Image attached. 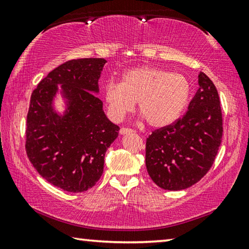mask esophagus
I'll return each instance as SVG.
<instances>
[{
    "instance_id": "esophagus-1",
    "label": "esophagus",
    "mask_w": 249,
    "mask_h": 249,
    "mask_svg": "<svg viewBox=\"0 0 249 249\" xmlns=\"http://www.w3.org/2000/svg\"><path fill=\"white\" fill-rule=\"evenodd\" d=\"M120 133H121L122 135H124V134L135 133V130H134V129H132V128H127V127H122V128L120 129Z\"/></svg>"
}]
</instances>
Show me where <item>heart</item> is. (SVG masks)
Instances as JSON below:
<instances>
[{
  "label": "heart",
  "instance_id": "heart-1",
  "mask_svg": "<svg viewBox=\"0 0 249 249\" xmlns=\"http://www.w3.org/2000/svg\"><path fill=\"white\" fill-rule=\"evenodd\" d=\"M190 82L183 74L157 67H140L122 74L121 82H107L104 100L115 119L132 111L138 112L147 124L162 127L175 122L187 107Z\"/></svg>",
  "mask_w": 249,
  "mask_h": 249
}]
</instances>
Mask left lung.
Listing matches in <instances>:
<instances>
[{
    "label": "left lung",
    "mask_w": 249,
    "mask_h": 249,
    "mask_svg": "<svg viewBox=\"0 0 249 249\" xmlns=\"http://www.w3.org/2000/svg\"><path fill=\"white\" fill-rule=\"evenodd\" d=\"M199 87L183 116L155 129L146 141L147 171L165 190H183L200 181L220 148L223 119L217 90L203 72Z\"/></svg>",
    "instance_id": "obj_1"
}]
</instances>
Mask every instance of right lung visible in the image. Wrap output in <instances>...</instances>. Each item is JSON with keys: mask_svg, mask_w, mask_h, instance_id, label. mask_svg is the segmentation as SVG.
I'll return each instance as SVG.
<instances>
[{"mask_svg": "<svg viewBox=\"0 0 249 249\" xmlns=\"http://www.w3.org/2000/svg\"><path fill=\"white\" fill-rule=\"evenodd\" d=\"M107 60L73 59L47 74L31 96L26 123V154L37 172L62 190L82 192L103 174L104 156L120 127L107 120L99 92ZM61 85L69 111L59 117L51 102Z\"/></svg>", "mask_w": 249, "mask_h": 249, "instance_id": "1", "label": "right lung"}]
</instances>
